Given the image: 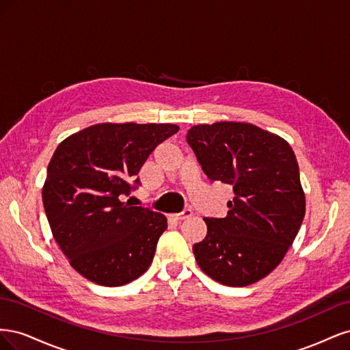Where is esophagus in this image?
Wrapping results in <instances>:
<instances>
[{"instance_id":"1","label":"esophagus","mask_w":350,"mask_h":350,"mask_svg":"<svg viewBox=\"0 0 350 350\" xmlns=\"http://www.w3.org/2000/svg\"><path fill=\"white\" fill-rule=\"evenodd\" d=\"M191 216H193V210H189V208L181 211V213H178V215H174V217L176 220H185V219H189Z\"/></svg>"}]
</instances>
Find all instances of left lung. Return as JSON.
Returning <instances> with one entry per match:
<instances>
[{"mask_svg": "<svg viewBox=\"0 0 350 350\" xmlns=\"http://www.w3.org/2000/svg\"><path fill=\"white\" fill-rule=\"evenodd\" d=\"M187 142L211 181L234 187L224 219L204 217L194 243L198 267L225 286L242 288L276 269L305 216V193L291 144L250 122L194 125Z\"/></svg>", "mask_w": 350, "mask_h": 350, "instance_id": "8db88e82", "label": "left lung"}]
</instances>
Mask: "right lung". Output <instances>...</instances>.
I'll return each instance as SVG.
<instances>
[{
  "label": "right lung",
  "instance_id": "obj_1",
  "mask_svg": "<svg viewBox=\"0 0 350 350\" xmlns=\"http://www.w3.org/2000/svg\"><path fill=\"white\" fill-rule=\"evenodd\" d=\"M178 130L175 124L100 122L58 144L42 201L54 239L83 278L115 288L150 267L167 220L122 197L154 147Z\"/></svg>",
  "mask_w": 350,
  "mask_h": 350
}]
</instances>
